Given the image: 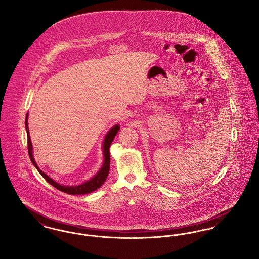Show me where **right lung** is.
<instances>
[{"mask_svg": "<svg viewBox=\"0 0 259 259\" xmlns=\"http://www.w3.org/2000/svg\"><path fill=\"white\" fill-rule=\"evenodd\" d=\"M25 126H26V130H27V137H28V152H29V156L30 159L32 161V163L34 164V166L37 168V171L39 174L44 177V179L50 183V185L54 186L55 188H57L58 190L63 191L67 194H71V195H83L90 193L92 191H95L96 189H98L101 185H103L109 175L110 172V162H111V156H110V147H111V143L114 139V137L116 135V133L119 130V125H115L111 128V130L108 132V134L105 138L104 141V156H105V160L104 164L101 168V170L99 171L98 174L95 175V177H93L90 181H87L84 184L79 185H75V186H65V185H59L57 183H55L52 179H50L48 175H46L41 170H39V168L37 167L36 164V161L33 157V148H32V143H31V139H30V134H29V128H28V114L26 116V120H25Z\"/></svg>", "mask_w": 259, "mask_h": 259, "instance_id": "obj_1", "label": "right lung"}]
</instances>
